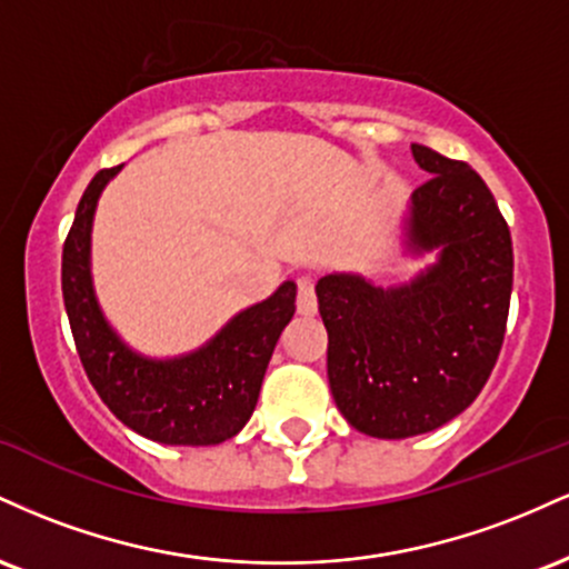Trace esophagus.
<instances>
[{"instance_id": "34e87169", "label": "esophagus", "mask_w": 569, "mask_h": 569, "mask_svg": "<svg viewBox=\"0 0 569 569\" xmlns=\"http://www.w3.org/2000/svg\"><path fill=\"white\" fill-rule=\"evenodd\" d=\"M299 289H297V310L302 316H316L318 310V299H316V286H312L310 278H299Z\"/></svg>"}]
</instances>
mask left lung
<instances>
[{"mask_svg":"<svg viewBox=\"0 0 569 569\" xmlns=\"http://www.w3.org/2000/svg\"><path fill=\"white\" fill-rule=\"evenodd\" d=\"M411 154L433 176L411 192L403 246L415 257L436 251V262L388 289L356 272L316 286L331 396L375 439L430 433L471 407L500 356L511 305V232L485 179L422 143Z\"/></svg>","mask_w":569,"mask_h":569,"instance_id":"left-lung-1","label":"left lung"}]
</instances>
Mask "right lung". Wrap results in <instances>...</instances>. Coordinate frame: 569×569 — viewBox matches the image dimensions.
I'll return each instance as SVG.
<instances>
[{
	"label": "right lung",
	"mask_w": 569,
	"mask_h": 569,
	"mask_svg": "<svg viewBox=\"0 0 569 569\" xmlns=\"http://www.w3.org/2000/svg\"><path fill=\"white\" fill-rule=\"evenodd\" d=\"M122 166L98 171L63 243V305L84 375L130 430L171 447H211L251 420L280 331L293 318L297 283L232 316L206 345L176 358H149L126 345L103 316L90 272L98 198Z\"/></svg>",
	"instance_id": "1"
}]
</instances>
